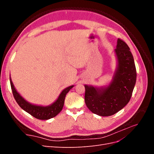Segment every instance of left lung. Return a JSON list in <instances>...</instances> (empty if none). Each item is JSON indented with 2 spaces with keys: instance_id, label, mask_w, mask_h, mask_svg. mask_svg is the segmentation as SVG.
<instances>
[{
  "instance_id": "1",
  "label": "left lung",
  "mask_w": 154,
  "mask_h": 154,
  "mask_svg": "<svg viewBox=\"0 0 154 154\" xmlns=\"http://www.w3.org/2000/svg\"><path fill=\"white\" fill-rule=\"evenodd\" d=\"M115 53L118 67L113 80L106 87L85 85V102L92 113L101 116H112L127 105L136 82V69L128 45L118 39Z\"/></svg>"
}]
</instances>
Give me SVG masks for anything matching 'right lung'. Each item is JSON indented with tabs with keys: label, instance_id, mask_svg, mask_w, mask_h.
<instances>
[{
	"label": "right lung",
	"instance_id": "1",
	"mask_svg": "<svg viewBox=\"0 0 154 154\" xmlns=\"http://www.w3.org/2000/svg\"><path fill=\"white\" fill-rule=\"evenodd\" d=\"M10 84L14 98L15 99L17 103L18 104L21 108L24 110L27 113L31 114L35 118L41 119V120H46L55 117L58 115L63 109L64 105V101L66 98V96L68 92L71 89L74 85L70 86L65 88L64 90L60 94L58 98L55 102L51 105L43 106H38L36 105H32L26 101L23 97L18 94L16 91L15 88L14 87L13 82L10 78Z\"/></svg>",
	"mask_w": 154,
	"mask_h": 154
}]
</instances>
